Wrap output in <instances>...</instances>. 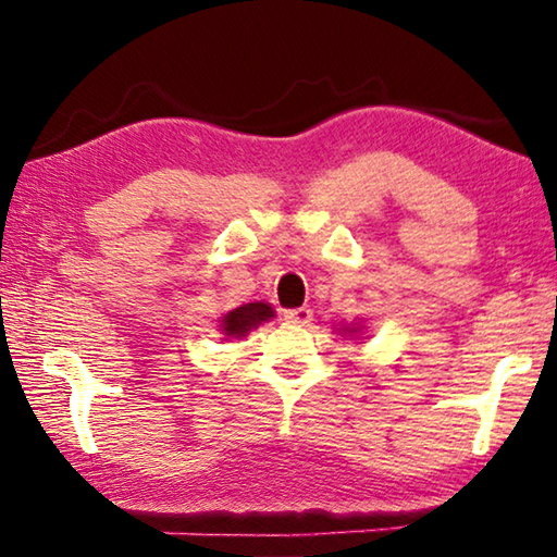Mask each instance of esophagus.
I'll return each mask as SVG.
<instances>
[{
    "instance_id": "1",
    "label": "esophagus",
    "mask_w": 557,
    "mask_h": 557,
    "mask_svg": "<svg viewBox=\"0 0 557 557\" xmlns=\"http://www.w3.org/2000/svg\"><path fill=\"white\" fill-rule=\"evenodd\" d=\"M287 324H295V326H305L314 319V312L309 307H297V309H287L285 312Z\"/></svg>"
}]
</instances>
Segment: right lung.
<instances>
[{
    "label": "right lung",
    "instance_id": "1",
    "mask_svg": "<svg viewBox=\"0 0 557 557\" xmlns=\"http://www.w3.org/2000/svg\"><path fill=\"white\" fill-rule=\"evenodd\" d=\"M270 317H275L270 305H265V301H250V305H243L223 317V332L225 336L240 338L250 329H258L262 322H268Z\"/></svg>",
    "mask_w": 557,
    "mask_h": 557
}]
</instances>
